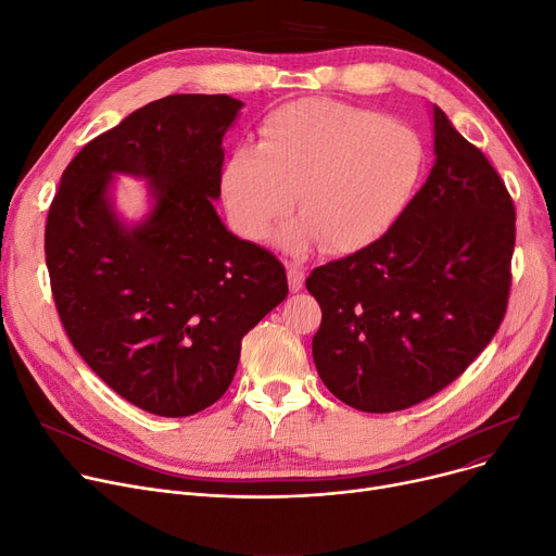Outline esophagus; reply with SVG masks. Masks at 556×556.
<instances>
[{"instance_id": "34e87169", "label": "esophagus", "mask_w": 556, "mask_h": 556, "mask_svg": "<svg viewBox=\"0 0 556 556\" xmlns=\"http://www.w3.org/2000/svg\"><path fill=\"white\" fill-rule=\"evenodd\" d=\"M286 270H288V286H290V290H293V293H298V290H302V286H304V277H306V273H304V266H300V263H286Z\"/></svg>"}]
</instances>
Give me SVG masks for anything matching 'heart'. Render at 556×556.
Masks as SVG:
<instances>
[{
  "mask_svg": "<svg viewBox=\"0 0 556 556\" xmlns=\"http://www.w3.org/2000/svg\"><path fill=\"white\" fill-rule=\"evenodd\" d=\"M426 168L421 137L383 114L331 99L275 110L258 149L241 146L220 173L233 231L261 241L295 204L304 216L283 233L302 248L323 239L338 254L381 241L401 220Z\"/></svg>",
  "mask_w": 556,
  "mask_h": 556,
  "instance_id": "b5f03b06",
  "label": "heart"
}]
</instances>
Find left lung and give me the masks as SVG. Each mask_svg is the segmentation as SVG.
<instances>
[{
    "label": "left lung",
    "mask_w": 556,
    "mask_h": 556,
    "mask_svg": "<svg viewBox=\"0 0 556 556\" xmlns=\"http://www.w3.org/2000/svg\"><path fill=\"white\" fill-rule=\"evenodd\" d=\"M434 164L381 241L306 279L323 308L313 361L363 413L413 407L469 367L509 300L516 212L484 153L432 108Z\"/></svg>",
    "instance_id": "8db88e82"
}]
</instances>
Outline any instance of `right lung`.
<instances>
[{"label":"right lung","instance_id":"right-lung-1","mask_svg":"<svg viewBox=\"0 0 556 556\" xmlns=\"http://www.w3.org/2000/svg\"><path fill=\"white\" fill-rule=\"evenodd\" d=\"M243 103L170 94L128 114L67 164L45 229L53 302L80 358L160 417L216 403L243 336L288 295L279 258L223 225V137ZM116 172L150 182L154 207L126 226Z\"/></svg>","mask_w":556,"mask_h":556}]
</instances>
